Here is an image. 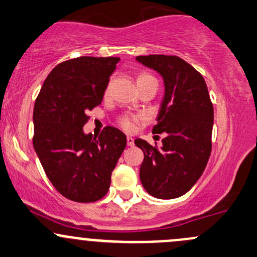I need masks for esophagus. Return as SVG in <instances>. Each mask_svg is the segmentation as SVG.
<instances>
[{"instance_id": "1", "label": "esophagus", "mask_w": 257, "mask_h": 257, "mask_svg": "<svg viewBox=\"0 0 257 257\" xmlns=\"http://www.w3.org/2000/svg\"><path fill=\"white\" fill-rule=\"evenodd\" d=\"M126 144H128V147H133L134 145V139L132 137H128L126 138Z\"/></svg>"}]
</instances>
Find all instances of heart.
I'll list each match as a JSON object with an SVG mask.
<instances>
[{"mask_svg":"<svg viewBox=\"0 0 257 257\" xmlns=\"http://www.w3.org/2000/svg\"><path fill=\"white\" fill-rule=\"evenodd\" d=\"M147 79H153V76H150V75H148V74H142L138 76V81L147 80ZM138 120H139V117H137V115L124 114L119 118V125L124 129V131L132 132L136 129Z\"/></svg>","mask_w":257,"mask_h":257,"instance_id":"heart-1","label":"heart"}]
</instances>
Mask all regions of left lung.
Here are the masks:
<instances>
[{"label":"left lung","mask_w":257,"mask_h":257,"mask_svg":"<svg viewBox=\"0 0 257 257\" xmlns=\"http://www.w3.org/2000/svg\"><path fill=\"white\" fill-rule=\"evenodd\" d=\"M136 60L163 77L164 98L153 133L166 134L161 149L136 139L144 153L140 181L153 197L177 198L202 176L212 150L214 112L206 81L178 56H137Z\"/></svg>","instance_id":"obj_1"}]
</instances>
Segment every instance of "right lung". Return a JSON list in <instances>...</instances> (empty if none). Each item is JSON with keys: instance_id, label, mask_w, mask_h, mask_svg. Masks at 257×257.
<instances>
[{"instance_id": "add662e5", "label": "right lung", "mask_w": 257, "mask_h": 257, "mask_svg": "<svg viewBox=\"0 0 257 257\" xmlns=\"http://www.w3.org/2000/svg\"><path fill=\"white\" fill-rule=\"evenodd\" d=\"M119 58L80 56L56 65L42 86L33 110V147L59 193L81 203L109 190L110 175L126 137L106 126L98 138L86 134L87 110L99 106Z\"/></svg>"}]
</instances>
